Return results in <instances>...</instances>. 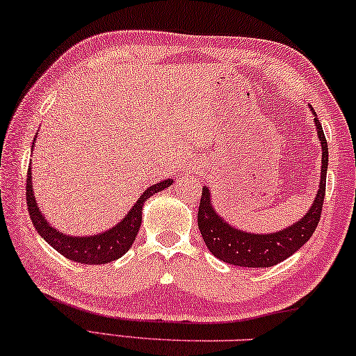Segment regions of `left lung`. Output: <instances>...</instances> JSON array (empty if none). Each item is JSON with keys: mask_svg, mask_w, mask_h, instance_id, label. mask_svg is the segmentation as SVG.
Here are the masks:
<instances>
[{"mask_svg": "<svg viewBox=\"0 0 356 356\" xmlns=\"http://www.w3.org/2000/svg\"><path fill=\"white\" fill-rule=\"evenodd\" d=\"M314 121L321 145L320 188L310 210L291 226L273 234H251L232 227L218 215L211 205L210 189L202 188V199L197 213L202 238L213 256L227 264L240 267H270L296 253L315 232L323 209L327 170V141L321 124L314 113Z\"/></svg>", "mask_w": 356, "mask_h": 356, "instance_id": "1", "label": "left lung"}]
</instances>
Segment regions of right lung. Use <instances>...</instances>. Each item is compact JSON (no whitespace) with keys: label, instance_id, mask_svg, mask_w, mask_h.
<instances>
[{"label":"right lung","instance_id":"add662e5","mask_svg":"<svg viewBox=\"0 0 356 356\" xmlns=\"http://www.w3.org/2000/svg\"><path fill=\"white\" fill-rule=\"evenodd\" d=\"M172 183L173 179L168 178L154 186H149L140 195V199L136 200V204L132 209L129 210L127 216L122 218V221H119L116 226H113L105 232L97 235H87V237L67 235L57 231L56 227H52L47 222L44 215L40 211V207L36 204L35 194H33L31 165L29 167V173H26V205H29L31 222L36 227L38 234L54 250H57L60 254H63L65 258L74 262H81V264H106V262L121 258L132 247L136 234L140 231L141 211H143L146 199H149L151 195L172 186Z\"/></svg>","mask_w":356,"mask_h":356}]
</instances>
